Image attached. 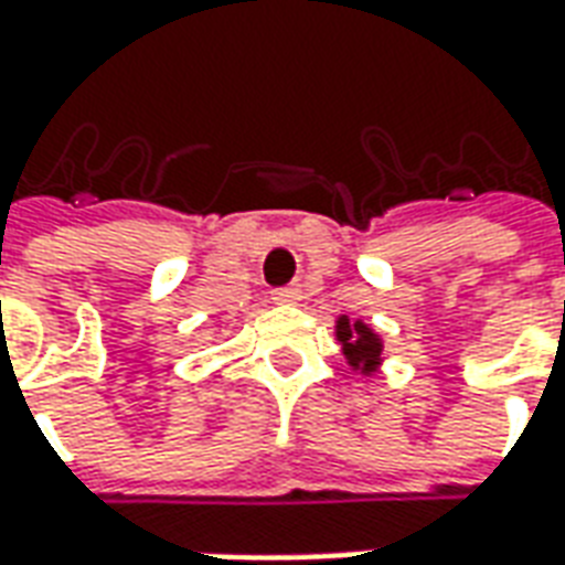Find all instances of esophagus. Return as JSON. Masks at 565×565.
I'll return each mask as SVG.
<instances>
[{
    "instance_id": "1",
    "label": "esophagus",
    "mask_w": 565,
    "mask_h": 565,
    "mask_svg": "<svg viewBox=\"0 0 565 565\" xmlns=\"http://www.w3.org/2000/svg\"><path fill=\"white\" fill-rule=\"evenodd\" d=\"M271 299L278 302V306H296L299 299H302V287L299 284H290V287H281V290H275Z\"/></svg>"
}]
</instances>
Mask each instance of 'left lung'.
I'll use <instances>...</instances> for the list:
<instances>
[{"mask_svg": "<svg viewBox=\"0 0 565 565\" xmlns=\"http://www.w3.org/2000/svg\"><path fill=\"white\" fill-rule=\"evenodd\" d=\"M335 342L342 344L348 366L372 379L384 363V339L369 327L366 320H351L348 315L335 320Z\"/></svg>", "mask_w": 565, "mask_h": 565, "instance_id": "left-lung-1", "label": "left lung"}]
</instances>
